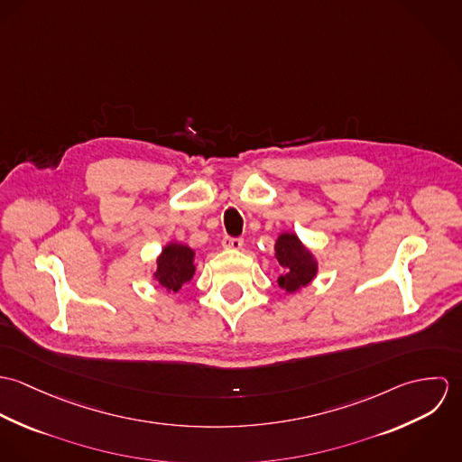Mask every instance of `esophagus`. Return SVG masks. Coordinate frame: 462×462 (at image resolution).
I'll use <instances>...</instances> for the list:
<instances>
[{
  "mask_svg": "<svg viewBox=\"0 0 462 462\" xmlns=\"http://www.w3.org/2000/svg\"><path fill=\"white\" fill-rule=\"evenodd\" d=\"M222 247L229 249V251H240L244 247V240L242 238H231V236H224L222 240Z\"/></svg>",
  "mask_w": 462,
  "mask_h": 462,
  "instance_id": "34e87169",
  "label": "esophagus"
}]
</instances>
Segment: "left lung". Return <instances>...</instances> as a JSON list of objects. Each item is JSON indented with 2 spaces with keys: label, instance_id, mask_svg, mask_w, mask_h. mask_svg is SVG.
Returning <instances> with one entry per match:
<instances>
[{
  "label": "left lung",
  "instance_id": "1",
  "mask_svg": "<svg viewBox=\"0 0 462 462\" xmlns=\"http://www.w3.org/2000/svg\"><path fill=\"white\" fill-rule=\"evenodd\" d=\"M273 256L281 266V275L277 277L279 288L291 295L313 282L319 273V260L313 251L291 231L279 233Z\"/></svg>",
  "mask_w": 462,
  "mask_h": 462
}]
</instances>
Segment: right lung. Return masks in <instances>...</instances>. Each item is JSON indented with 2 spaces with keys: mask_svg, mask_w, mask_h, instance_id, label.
<instances>
[{
  "mask_svg": "<svg viewBox=\"0 0 462 462\" xmlns=\"http://www.w3.org/2000/svg\"><path fill=\"white\" fill-rule=\"evenodd\" d=\"M196 251L181 242H169L156 258L152 277L167 291H180L196 275Z\"/></svg>",
  "mask_w": 462,
  "mask_h": 462,
  "instance_id": "1",
  "label": "right lung"
}]
</instances>
